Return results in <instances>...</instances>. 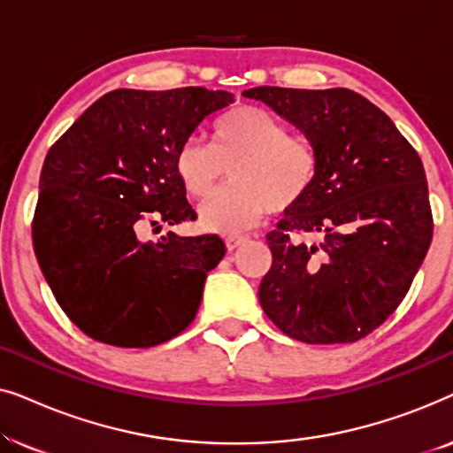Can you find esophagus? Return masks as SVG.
Masks as SVG:
<instances>
[{
    "instance_id": "1",
    "label": "esophagus",
    "mask_w": 453,
    "mask_h": 453,
    "mask_svg": "<svg viewBox=\"0 0 453 453\" xmlns=\"http://www.w3.org/2000/svg\"><path fill=\"white\" fill-rule=\"evenodd\" d=\"M247 241H250V237H245V234H228V237L225 239V243H226L228 251H234L237 247L247 243Z\"/></svg>"
}]
</instances>
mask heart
Masks as SVG:
<instances>
[{"instance_id":"heart-1","label":"heart","mask_w":453,"mask_h":453,"mask_svg":"<svg viewBox=\"0 0 453 453\" xmlns=\"http://www.w3.org/2000/svg\"><path fill=\"white\" fill-rule=\"evenodd\" d=\"M233 164L231 188L200 206L210 231H239L268 212H282L307 196L318 177V154L307 140L290 135L265 109L241 104L214 121L210 146L185 140L175 154V173L188 196L202 200Z\"/></svg>"}]
</instances>
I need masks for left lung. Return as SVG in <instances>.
<instances>
[{
	"label": "left lung",
	"mask_w": 453,
	"mask_h": 453,
	"mask_svg": "<svg viewBox=\"0 0 453 453\" xmlns=\"http://www.w3.org/2000/svg\"><path fill=\"white\" fill-rule=\"evenodd\" d=\"M243 96L299 127L319 160L311 189L265 237L262 309L301 342H357L398 309L429 251L423 163L394 121L349 88L257 86Z\"/></svg>",
	"instance_id": "1"
}]
</instances>
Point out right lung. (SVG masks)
Returning a JSON list of instances; mask_svg holds the SVG:
<instances>
[{"instance_id": "add662e5", "label": "right lung", "mask_w": 453, "mask_h": 453, "mask_svg": "<svg viewBox=\"0 0 453 453\" xmlns=\"http://www.w3.org/2000/svg\"><path fill=\"white\" fill-rule=\"evenodd\" d=\"M233 101L231 92L200 86L119 88L92 103L49 148L33 245L59 307L86 336L150 349L194 321L208 272L226 251L222 239L169 231L152 243L140 233L196 220L175 154Z\"/></svg>"}]
</instances>
